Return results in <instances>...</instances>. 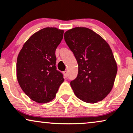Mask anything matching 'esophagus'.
Returning <instances> with one entry per match:
<instances>
[{
    "label": "esophagus",
    "mask_w": 133,
    "mask_h": 133,
    "mask_svg": "<svg viewBox=\"0 0 133 133\" xmlns=\"http://www.w3.org/2000/svg\"><path fill=\"white\" fill-rule=\"evenodd\" d=\"M67 75H68V72H67L66 71H63V76H64V77L66 78Z\"/></svg>",
    "instance_id": "1"
}]
</instances>
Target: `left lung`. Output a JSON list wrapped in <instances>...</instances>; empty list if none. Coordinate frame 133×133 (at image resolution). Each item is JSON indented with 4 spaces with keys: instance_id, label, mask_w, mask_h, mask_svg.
Masks as SVG:
<instances>
[{
    "instance_id": "1",
    "label": "left lung",
    "mask_w": 133,
    "mask_h": 133,
    "mask_svg": "<svg viewBox=\"0 0 133 133\" xmlns=\"http://www.w3.org/2000/svg\"><path fill=\"white\" fill-rule=\"evenodd\" d=\"M64 38L78 65V74L70 82L75 95L87 103L102 101L111 92L117 65L109 44L91 29L75 27Z\"/></svg>"
}]
</instances>
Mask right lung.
Returning <instances> with one entry per match:
<instances>
[{
    "mask_svg": "<svg viewBox=\"0 0 133 133\" xmlns=\"http://www.w3.org/2000/svg\"><path fill=\"white\" fill-rule=\"evenodd\" d=\"M63 32L56 27L41 29L27 39L18 54V83L23 92L37 103L52 100L64 81L56 66V50L62 40Z\"/></svg>",
    "mask_w": 133,
    "mask_h": 133,
    "instance_id": "1",
    "label": "right lung"
}]
</instances>
